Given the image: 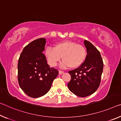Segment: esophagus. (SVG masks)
Segmentation results:
<instances>
[{
	"instance_id": "34e87169",
	"label": "esophagus",
	"mask_w": 121,
	"mask_h": 121,
	"mask_svg": "<svg viewBox=\"0 0 121 121\" xmlns=\"http://www.w3.org/2000/svg\"><path fill=\"white\" fill-rule=\"evenodd\" d=\"M59 74H62L63 73H64V71H62V70H59Z\"/></svg>"
}]
</instances>
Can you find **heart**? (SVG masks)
Wrapping results in <instances>:
<instances>
[{"label":"heart","instance_id":"b5f03b06","mask_svg":"<svg viewBox=\"0 0 121 121\" xmlns=\"http://www.w3.org/2000/svg\"><path fill=\"white\" fill-rule=\"evenodd\" d=\"M48 62L52 67L56 66L62 57V68H77L85 62L87 51L85 47L75 42L64 41L56 43L54 48L48 47L45 52Z\"/></svg>","mask_w":121,"mask_h":121}]
</instances>
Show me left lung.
I'll use <instances>...</instances> for the list:
<instances>
[{
	"instance_id": "8db88e82",
	"label": "left lung",
	"mask_w": 121,
	"mask_h": 121,
	"mask_svg": "<svg viewBox=\"0 0 121 121\" xmlns=\"http://www.w3.org/2000/svg\"><path fill=\"white\" fill-rule=\"evenodd\" d=\"M87 55L85 62L74 70L69 71L71 80L68 87L71 92L79 97H86L94 93L101 82L103 62L100 53L87 40L84 41Z\"/></svg>"
}]
</instances>
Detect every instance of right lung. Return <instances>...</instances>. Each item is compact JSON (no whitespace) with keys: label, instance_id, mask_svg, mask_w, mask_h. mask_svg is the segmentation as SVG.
Wrapping results in <instances>:
<instances>
[{"label":"right lung","instance_id":"1","mask_svg":"<svg viewBox=\"0 0 121 121\" xmlns=\"http://www.w3.org/2000/svg\"><path fill=\"white\" fill-rule=\"evenodd\" d=\"M46 43L45 38L34 40L24 47L19 59V85L26 94L33 98L45 95L59 74L56 69L49 67L43 53Z\"/></svg>","mask_w":121,"mask_h":121}]
</instances>
